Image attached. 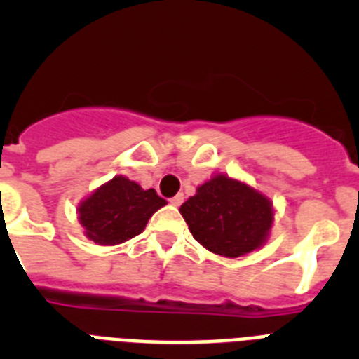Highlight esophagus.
I'll list each match as a JSON object with an SVG mask.
<instances>
[{
    "instance_id": "34e87169",
    "label": "esophagus",
    "mask_w": 359,
    "mask_h": 359,
    "mask_svg": "<svg viewBox=\"0 0 359 359\" xmlns=\"http://www.w3.org/2000/svg\"><path fill=\"white\" fill-rule=\"evenodd\" d=\"M169 203L170 205H174V207H180V205L183 203V194H176L174 198L169 199Z\"/></svg>"
}]
</instances>
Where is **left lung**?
I'll use <instances>...</instances> for the list:
<instances>
[{
    "instance_id": "1",
    "label": "left lung",
    "mask_w": 359,
    "mask_h": 359,
    "mask_svg": "<svg viewBox=\"0 0 359 359\" xmlns=\"http://www.w3.org/2000/svg\"><path fill=\"white\" fill-rule=\"evenodd\" d=\"M180 214L201 246L228 259L262 248L275 223L273 201L268 196L221 172L201 183L180 207Z\"/></svg>"
}]
</instances>
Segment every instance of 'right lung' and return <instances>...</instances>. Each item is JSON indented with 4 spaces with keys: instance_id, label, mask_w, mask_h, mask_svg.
I'll return each instance as SVG.
<instances>
[{
    "instance_id": "obj_1",
    "label": "right lung",
    "mask_w": 359,
    "mask_h": 359,
    "mask_svg": "<svg viewBox=\"0 0 359 359\" xmlns=\"http://www.w3.org/2000/svg\"><path fill=\"white\" fill-rule=\"evenodd\" d=\"M167 201L154 189H142L126 176L109 182L86 196L77 207L84 236L98 246H115L140 236L152 214Z\"/></svg>"
}]
</instances>
